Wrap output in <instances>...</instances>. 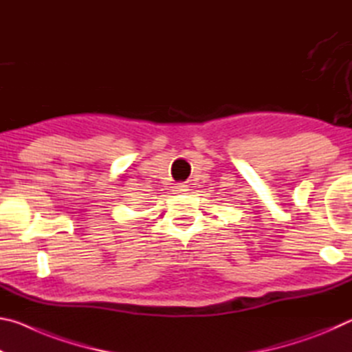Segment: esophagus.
<instances>
[{
	"label": "esophagus",
	"mask_w": 352,
	"mask_h": 352,
	"mask_svg": "<svg viewBox=\"0 0 352 352\" xmlns=\"http://www.w3.org/2000/svg\"><path fill=\"white\" fill-rule=\"evenodd\" d=\"M175 190L178 194H186L188 190H189V184H186V183H178L177 186H175Z\"/></svg>",
	"instance_id": "34e87169"
}]
</instances>
